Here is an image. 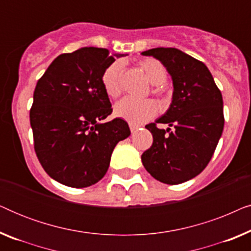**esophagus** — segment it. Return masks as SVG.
Segmentation results:
<instances>
[{
  "instance_id": "1",
  "label": "esophagus",
  "mask_w": 251,
  "mask_h": 251,
  "mask_svg": "<svg viewBox=\"0 0 251 251\" xmlns=\"http://www.w3.org/2000/svg\"><path fill=\"white\" fill-rule=\"evenodd\" d=\"M129 126H130V130H131V132H135L136 130L139 128V126L133 125V123H129Z\"/></svg>"
}]
</instances>
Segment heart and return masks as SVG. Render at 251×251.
I'll return each instance as SVG.
<instances>
[{
    "label": "heart",
    "mask_w": 251,
    "mask_h": 251,
    "mask_svg": "<svg viewBox=\"0 0 251 251\" xmlns=\"http://www.w3.org/2000/svg\"><path fill=\"white\" fill-rule=\"evenodd\" d=\"M138 67L145 74L151 83L157 85L155 91L161 92L160 85L167 81V68L161 61L147 58L139 61ZM123 65L121 61H115L106 68L101 75V84L105 94L111 98H116L121 94V78ZM159 112V106L152 99H135L126 97L114 106V115L126 120L133 125H139L153 119Z\"/></svg>",
    "instance_id": "heart-1"
}]
</instances>
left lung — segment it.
<instances>
[{"mask_svg": "<svg viewBox=\"0 0 251 251\" xmlns=\"http://www.w3.org/2000/svg\"><path fill=\"white\" fill-rule=\"evenodd\" d=\"M142 54L160 60L174 83L169 109L145 126L153 144L143 153V164L161 183H184L203 171L214 155L224 128L222 92L202 61L176 48H154ZM157 123L174 130L159 129Z\"/></svg>", "mask_w": 251, "mask_h": 251, "instance_id": "1", "label": "left lung"}]
</instances>
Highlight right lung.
<instances>
[{
    "label": "right lung",
    "instance_id": "add662e5",
    "mask_svg": "<svg viewBox=\"0 0 251 251\" xmlns=\"http://www.w3.org/2000/svg\"><path fill=\"white\" fill-rule=\"evenodd\" d=\"M102 48H81L58 56L37 81L29 111L34 150L54 180L91 186L105 176L113 150L130 135L128 123L112 114L101 75L115 57Z\"/></svg>",
    "mask_w": 251,
    "mask_h": 251
}]
</instances>
